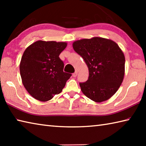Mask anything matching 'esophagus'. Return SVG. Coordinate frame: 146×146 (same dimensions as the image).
<instances>
[{"label": "esophagus", "instance_id": "obj_1", "mask_svg": "<svg viewBox=\"0 0 146 146\" xmlns=\"http://www.w3.org/2000/svg\"><path fill=\"white\" fill-rule=\"evenodd\" d=\"M77 75H78V72H77V71H75V73H73V76H74V77H76V76H77Z\"/></svg>", "mask_w": 146, "mask_h": 146}]
</instances>
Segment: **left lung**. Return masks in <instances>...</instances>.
I'll list each match as a JSON object with an SVG mask.
<instances>
[{
	"label": "left lung",
	"instance_id": "obj_1",
	"mask_svg": "<svg viewBox=\"0 0 146 146\" xmlns=\"http://www.w3.org/2000/svg\"><path fill=\"white\" fill-rule=\"evenodd\" d=\"M73 47L89 70L88 80L79 83L82 93L96 102L108 100L124 76L125 56L119 46L111 40L93 37L74 42Z\"/></svg>",
	"mask_w": 146,
	"mask_h": 146
}]
</instances>
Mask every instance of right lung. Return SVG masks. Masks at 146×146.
<instances>
[{
  "instance_id": "1",
  "label": "right lung",
  "mask_w": 146,
  "mask_h": 146,
  "mask_svg": "<svg viewBox=\"0 0 146 146\" xmlns=\"http://www.w3.org/2000/svg\"><path fill=\"white\" fill-rule=\"evenodd\" d=\"M66 42L38 40L26 49L20 64L24 88L33 98L42 102L61 93L71 73L64 72V64L59 55Z\"/></svg>"
}]
</instances>
